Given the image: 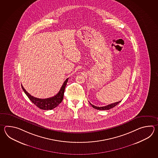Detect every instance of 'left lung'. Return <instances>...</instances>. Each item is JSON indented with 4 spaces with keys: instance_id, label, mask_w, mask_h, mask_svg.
I'll return each instance as SVG.
<instances>
[{
    "instance_id": "obj_1",
    "label": "left lung",
    "mask_w": 158,
    "mask_h": 158,
    "mask_svg": "<svg viewBox=\"0 0 158 158\" xmlns=\"http://www.w3.org/2000/svg\"><path fill=\"white\" fill-rule=\"evenodd\" d=\"M120 102H121V101H119V102H115L114 103H112V104H109V105L106 106H104V107H97L93 105L90 102L89 103L91 104V106L94 108H95V109H97V110H110L111 108L114 107L116 106H117Z\"/></svg>"
}]
</instances>
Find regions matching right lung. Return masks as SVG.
<instances>
[{
  "label": "right lung",
  "mask_w": 158,
  "mask_h": 158,
  "mask_svg": "<svg viewBox=\"0 0 158 158\" xmlns=\"http://www.w3.org/2000/svg\"><path fill=\"white\" fill-rule=\"evenodd\" d=\"M68 78H67L64 81L62 86L61 87L60 90L59 91V93L56 95H55L52 97L46 98V99H40L34 97L33 96H31L29 93H28L25 89H24L23 85H21V87L23 90H24V93L26 94L27 97L33 103L35 104L37 107L40 108L41 110H52L54 108L56 107L59 104L63 99L64 97V90L65 86L67 83Z\"/></svg>",
  "instance_id": "right-lung-1"
}]
</instances>
